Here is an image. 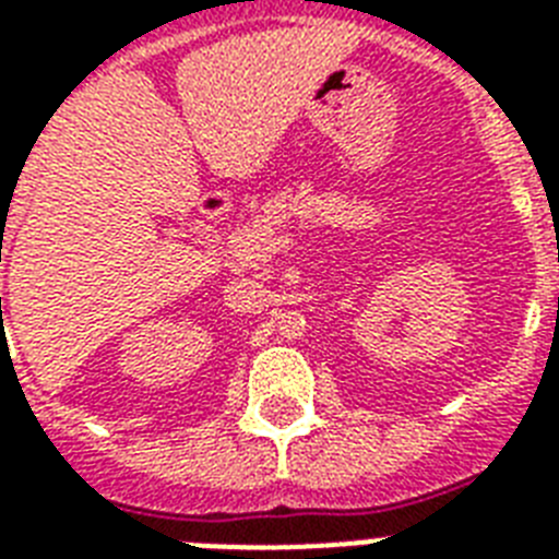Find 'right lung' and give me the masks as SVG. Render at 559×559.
Returning <instances> with one entry per match:
<instances>
[{
    "instance_id": "right-lung-1",
    "label": "right lung",
    "mask_w": 559,
    "mask_h": 559,
    "mask_svg": "<svg viewBox=\"0 0 559 559\" xmlns=\"http://www.w3.org/2000/svg\"><path fill=\"white\" fill-rule=\"evenodd\" d=\"M0 310H2V298H0Z\"/></svg>"
}]
</instances>
